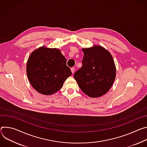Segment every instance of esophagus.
<instances>
[{"instance_id":"obj_1","label":"esophagus","mask_w":147,"mask_h":147,"mask_svg":"<svg viewBox=\"0 0 147 147\" xmlns=\"http://www.w3.org/2000/svg\"><path fill=\"white\" fill-rule=\"evenodd\" d=\"M71 70L72 73V74H74V71H75V68H74V67L71 68Z\"/></svg>"}]
</instances>
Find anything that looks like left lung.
<instances>
[{
    "label": "left lung",
    "mask_w": 147,
    "mask_h": 147,
    "mask_svg": "<svg viewBox=\"0 0 147 147\" xmlns=\"http://www.w3.org/2000/svg\"><path fill=\"white\" fill-rule=\"evenodd\" d=\"M82 67L74 74L82 91L90 97L106 94L115 81L116 69L111 54L103 47L82 48Z\"/></svg>",
    "instance_id": "8db88e82"
}]
</instances>
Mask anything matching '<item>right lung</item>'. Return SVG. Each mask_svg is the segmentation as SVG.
Masks as SVG:
<instances>
[{
	"label": "right lung",
	"mask_w": 147,
	"mask_h": 147,
	"mask_svg": "<svg viewBox=\"0 0 147 147\" xmlns=\"http://www.w3.org/2000/svg\"><path fill=\"white\" fill-rule=\"evenodd\" d=\"M67 59L57 48L41 47L27 61L26 71L31 85L38 93L51 95L60 90L72 75Z\"/></svg>",
	"instance_id": "1"
}]
</instances>
